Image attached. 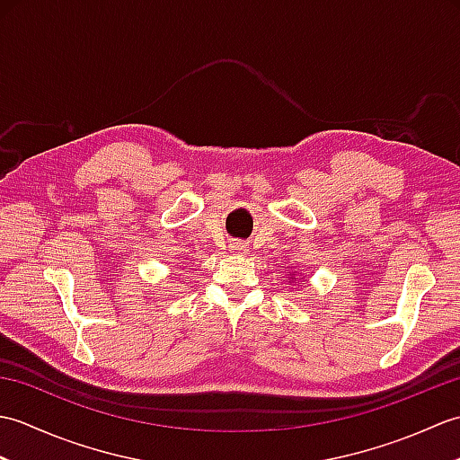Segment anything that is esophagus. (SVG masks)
Listing matches in <instances>:
<instances>
[{
    "label": "esophagus",
    "instance_id": "esophagus-1",
    "mask_svg": "<svg viewBox=\"0 0 460 460\" xmlns=\"http://www.w3.org/2000/svg\"><path fill=\"white\" fill-rule=\"evenodd\" d=\"M231 251H235V252H239V255H245V252L249 251L245 245H241V243H237V245H233L231 247Z\"/></svg>",
    "mask_w": 460,
    "mask_h": 460
}]
</instances>
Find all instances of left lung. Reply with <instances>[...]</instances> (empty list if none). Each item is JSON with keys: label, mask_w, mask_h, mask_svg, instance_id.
<instances>
[{"label": "left lung", "mask_w": 460, "mask_h": 460, "mask_svg": "<svg viewBox=\"0 0 460 460\" xmlns=\"http://www.w3.org/2000/svg\"><path fill=\"white\" fill-rule=\"evenodd\" d=\"M290 280H296V279H292V275H290V277H288V282H290ZM298 285H302V280H298Z\"/></svg>", "instance_id": "1"}]
</instances>
